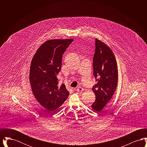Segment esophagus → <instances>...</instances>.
<instances>
[{"instance_id": "1", "label": "esophagus", "mask_w": 147, "mask_h": 147, "mask_svg": "<svg viewBox=\"0 0 147 147\" xmlns=\"http://www.w3.org/2000/svg\"><path fill=\"white\" fill-rule=\"evenodd\" d=\"M83 89L82 88V87H78L77 88V89H76V90L77 91H79V92H82V91H83Z\"/></svg>"}]
</instances>
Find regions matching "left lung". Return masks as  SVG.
<instances>
[{
  "instance_id": "left-lung-1",
  "label": "left lung",
  "mask_w": 147,
  "mask_h": 147,
  "mask_svg": "<svg viewBox=\"0 0 147 147\" xmlns=\"http://www.w3.org/2000/svg\"><path fill=\"white\" fill-rule=\"evenodd\" d=\"M93 70L94 76L98 83L92 88L96 98L91 107L93 110L99 112L109 102L116 89L118 69L112 50L98 38L95 39Z\"/></svg>"
}]
</instances>
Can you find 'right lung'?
Masks as SVG:
<instances>
[{"label":"right lung","mask_w":147,"mask_h":147,"mask_svg":"<svg viewBox=\"0 0 147 147\" xmlns=\"http://www.w3.org/2000/svg\"><path fill=\"white\" fill-rule=\"evenodd\" d=\"M73 39L49 40L37 50L30 65V82L38 102L49 112L63 105L69 95L64 84H59L63 54Z\"/></svg>","instance_id":"add662e5"}]
</instances>
